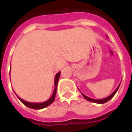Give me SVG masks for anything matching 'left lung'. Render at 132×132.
<instances>
[{
  "mask_svg": "<svg viewBox=\"0 0 132 132\" xmlns=\"http://www.w3.org/2000/svg\"><path fill=\"white\" fill-rule=\"evenodd\" d=\"M120 85V84H119V85L118 86V87L115 89V90H114V92L112 93L109 96H107L106 98H102V99H93V98H89L88 96H87V95H85L84 94H83L81 91V95H83V97H84V98L86 99L87 101H90V102H93V103H96V104H104V103H106V102H107V101H109V100H111V99L113 98V96H114L115 93H117V91H118V89L119 88Z\"/></svg>",
  "mask_w": 132,
  "mask_h": 132,
  "instance_id": "obj_1",
  "label": "left lung"
}]
</instances>
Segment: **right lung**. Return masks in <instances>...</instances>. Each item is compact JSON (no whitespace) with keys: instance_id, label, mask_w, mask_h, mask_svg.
Returning a JSON list of instances; mask_svg holds the SVG:
<instances>
[{"instance_id":"1","label":"right lung","mask_w":132,"mask_h":132,"mask_svg":"<svg viewBox=\"0 0 132 132\" xmlns=\"http://www.w3.org/2000/svg\"><path fill=\"white\" fill-rule=\"evenodd\" d=\"M60 73L61 72H59L57 73L56 74L55 76V79H54V86H55V88H54V90H53V93L51 95V97L49 99H48L47 101H44V102H41V103H32V102H28V101H26L23 99L20 98L18 95L16 94V95L18 96V98H19V100L23 103L25 106H26L28 108H31V109H43V108H45L48 106L50 104H51L53 102L54 99H55V96H56V90H57V84H58L59 79V76H60Z\"/></svg>"}]
</instances>
